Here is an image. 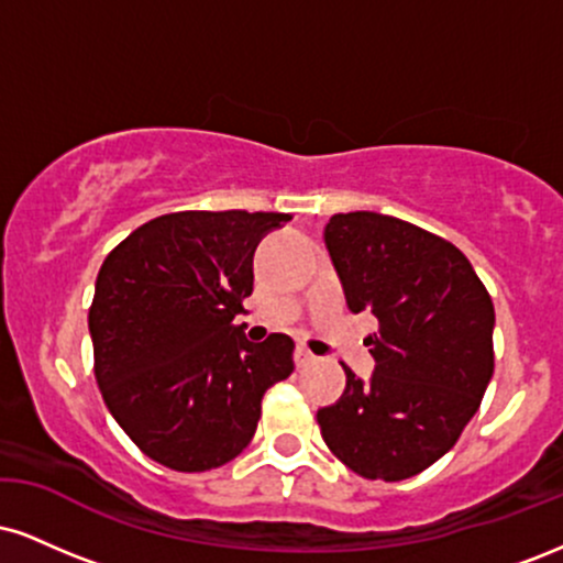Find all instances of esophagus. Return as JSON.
I'll return each instance as SVG.
<instances>
[{
	"instance_id": "esophagus-1",
	"label": "esophagus",
	"mask_w": 563,
	"mask_h": 563,
	"mask_svg": "<svg viewBox=\"0 0 563 563\" xmlns=\"http://www.w3.org/2000/svg\"><path fill=\"white\" fill-rule=\"evenodd\" d=\"M294 360H296V367H309L314 363V354L309 352L307 346H296L294 352Z\"/></svg>"
}]
</instances>
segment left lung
I'll return each instance as SVG.
<instances>
[{"label":"left lung","instance_id":"obj_1","mask_svg":"<svg viewBox=\"0 0 563 563\" xmlns=\"http://www.w3.org/2000/svg\"><path fill=\"white\" fill-rule=\"evenodd\" d=\"M325 249L354 314L371 312L373 376L346 371L322 439L365 479L399 482L452 450L495 371V307L461 249L376 211L328 219Z\"/></svg>","mask_w":563,"mask_h":563}]
</instances>
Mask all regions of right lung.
I'll list each match as a JSON object with an SVG mask.
<instances>
[{
	"instance_id": "obj_1",
	"label": "right lung",
	"mask_w": 563,
	"mask_h": 563,
	"mask_svg": "<svg viewBox=\"0 0 563 563\" xmlns=\"http://www.w3.org/2000/svg\"><path fill=\"white\" fill-rule=\"evenodd\" d=\"M273 211H177L145 222L102 262L89 309L102 399L161 466L196 474L254 437L262 397L294 373V341L235 325L254 251L288 222Z\"/></svg>"
}]
</instances>
